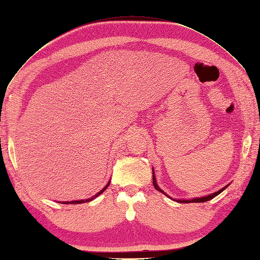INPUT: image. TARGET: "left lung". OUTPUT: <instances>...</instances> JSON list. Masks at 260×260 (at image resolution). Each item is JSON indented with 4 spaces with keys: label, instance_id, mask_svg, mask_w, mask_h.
Here are the masks:
<instances>
[{
    "label": "left lung",
    "instance_id": "1",
    "mask_svg": "<svg viewBox=\"0 0 260 260\" xmlns=\"http://www.w3.org/2000/svg\"><path fill=\"white\" fill-rule=\"evenodd\" d=\"M152 184H154V187H155V189L156 190H158V191H160L161 193H164L165 196H167L165 193V192L158 187L157 185V181H156V177H155V172H154V170H152ZM226 188H228V185H226V187H224L223 189H221L219 191H217V192H215V193H213V194H210V196H206V197H202V198H197V199H191V200H176L177 202H179V203H202V202H206V201H210V200H212L213 198H215L216 196H218L219 193H221L222 191H224ZM168 197V196H167ZM170 199H172V198H170ZM174 200V199H172Z\"/></svg>",
    "mask_w": 260,
    "mask_h": 260
}]
</instances>
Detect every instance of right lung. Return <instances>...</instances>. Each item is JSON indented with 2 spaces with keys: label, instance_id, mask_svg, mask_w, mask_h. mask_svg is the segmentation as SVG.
<instances>
[{
  "label": "right lung",
  "instance_id": "obj_1",
  "mask_svg": "<svg viewBox=\"0 0 260 260\" xmlns=\"http://www.w3.org/2000/svg\"><path fill=\"white\" fill-rule=\"evenodd\" d=\"M109 184L110 183H108V184H106V187L105 188H103L101 191H100L99 192V193L95 196V197H98V196H100V194H101V193H103V192L106 190V188H108L109 187ZM92 199H94V198H91V199H88V200H80V201H71V202H63L64 204H80V203H84V202H89V201H91V200Z\"/></svg>",
  "mask_w": 260,
  "mask_h": 260
}]
</instances>
